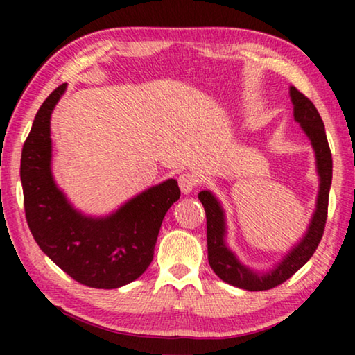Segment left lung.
I'll use <instances>...</instances> for the list:
<instances>
[{
  "label": "left lung",
  "instance_id": "obj_1",
  "mask_svg": "<svg viewBox=\"0 0 355 355\" xmlns=\"http://www.w3.org/2000/svg\"><path fill=\"white\" fill-rule=\"evenodd\" d=\"M67 89L50 94L21 150L20 178L35 243L71 279L91 288H119L146 272L167 209L180 199L173 178L150 186L106 216L76 209L51 172V112Z\"/></svg>",
  "mask_w": 355,
  "mask_h": 355
}]
</instances>
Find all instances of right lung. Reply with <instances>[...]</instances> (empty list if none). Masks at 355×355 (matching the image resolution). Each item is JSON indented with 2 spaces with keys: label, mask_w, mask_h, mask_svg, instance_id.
Masks as SVG:
<instances>
[{
  "label": "right lung",
  "mask_w": 355,
  "mask_h": 355,
  "mask_svg": "<svg viewBox=\"0 0 355 355\" xmlns=\"http://www.w3.org/2000/svg\"><path fill=\"white\" fill-rule=\"evenodd\" d=\"M304 103H307L309 106L304 107L297 101H294V120L302 127L305 135L309 136L311 147L315 150L316 172L318 177H320V191H318L316 209L313 218L310 220L307 233H305L302 241L277 264V268L268 274L258 275L239 263L235 254L225 244V213L222 209L218 197L211 191H202L199 194V199L207 214V244L209 266L227 284L243 288V290L263 291L284 284L285 280L290 279L297 269L302 268L310 260V257L313 255V252L316 250L322 238V232L327 219L329 191L330 183H332V155H330L326 131H324L320 114H318L316 107L307 98L304 100Z\"/></svg>",
  "instance_id": "right-lung-1"
}]
</instances>
